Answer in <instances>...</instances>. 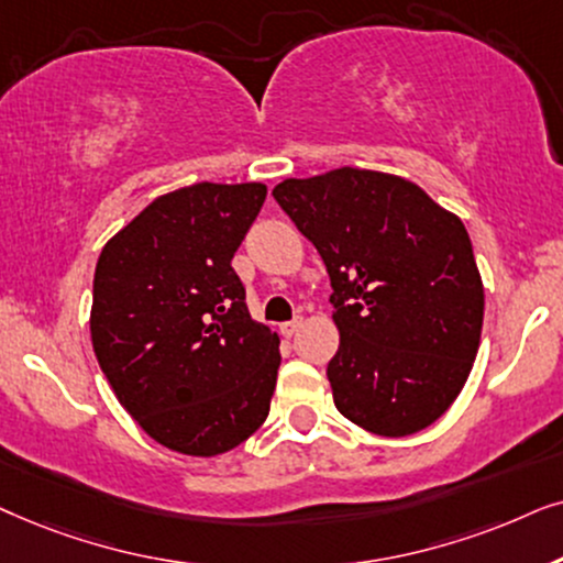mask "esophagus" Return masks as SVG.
I'll return each mask as SVG.
<instances>
[{
    "label": "esophagus",
    "instance_id": "obj_1",
    "mask_svg": "<svg viewBox=\"0 0 563 563\" xmlns=\"http://www.w3.org/2000/svg\"><path fill=\"white\" fill-rule=\"evenodd\" d=\"M298 329H301V319H294V321H286V324H280V334L283 336H294Z\"/></svg>",
    "mask_w": 563,
    "mask_h": 563
}]
</instances>
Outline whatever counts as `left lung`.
<instances>
[{"mask_svg": "<svg viewBox=\"0 0 563 563\" xmlns=\"http://www.w3.org/2000/svg\"><path fill=\"white\" fill-rule=\"evenodd\" d=\"M273 195L332 280L334 407L384 438L430 427L482 342L484 283L463 221L409 179L357 167L283 179Z\"/></svg>", "mask_w": 563, "mask_h": 563, "instance_id": "1", "label": "left lung"}]
</instances>
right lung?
<instances>
[{
	"instance_id": "1",
	"label": "right lung",
	"mask_w": 563,
	"mask_h": 563,
	"mask_svg": "<svg viewBox=\"0 0 563 563\" xmlns=\"http://www.w3.org/2000/svg\"><path fill=\"white\" fill-rule=\"evenodd\" d=\"M267 185L159 195L102 246L89 334L120 407L156 443L213 459L267 419L280 350L231 267Z\"/></svg>"
}]
</instances>
